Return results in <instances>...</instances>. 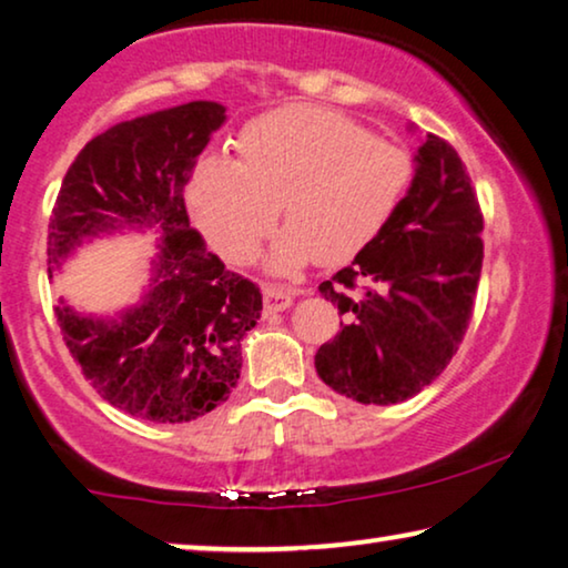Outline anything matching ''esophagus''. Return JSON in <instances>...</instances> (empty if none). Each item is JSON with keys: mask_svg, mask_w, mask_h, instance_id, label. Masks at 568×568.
<instances>
[{"mask_svg": "<svg viewBox=\"0 0 568 568\" xmlns=\"http://www.w3.org/2000/svg\"><path fill=\"white\" fill-rule=\"evenodd\" d=\"M292 300H294V292L290 290V286H284V284L263 286V302H266L268 313H282V310L292 305Z\"/></svg>", "mask_w": 568, "mask_h": 568, "instance_id": "obj_1", "label": "esophagus"}]
</instances>
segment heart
Instances as JSON below:
<instances>
[{
	"label": "heart",
	"instance_id": "heart-1",
	"mask_svg": "<svg viewBox=\"0 0 568 568\" xmlns=\"http://www.w3.org/2000/svg\"><path fill=\"white\" fill-rule=\"evenodd\" d=\"M414 178L403 146L372 136L346 115L282 105L255 115L235 139V165L206 160L189 185V206L220 255L247 263L274 227L271 266L292 271L317 253L346 261L383 235Z\"/></svg>",
	"mask_w": 568,
	"mask_h": 568
}]
</instances>
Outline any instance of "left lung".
Listing matches in <instances>:
<instances>
[{
    "mask_svg": "<svg viewBox=\"0 0 568 568\" xmlns=\"http://www.w3.org/2000/svg\"><path fill=\"white\" fill-rule=\"evenodd\" d=\"M390 224L317 290L344 315L317 348L333 390L390 406L434 383L463 344L484 266V214L463 160L426 134Z\"/></svg>",
    "mask_w": 568,
    "mask_h": 568,
    "instance_id": "left-lung-1",
    "label": "left lung"
}]
</instances>
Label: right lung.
<instances>
[{
	"instance_id": "obj_1",
	"label": "right lung",
	"mask_w": 568,
	"mask_h": 568,
	"mask_svg": "<svg viewBox=\"0 0 568 568\" xmlns=\"http://www.w3.org/2000/svg\"><path fill=\"white\" fill-rule=\"evenodd\" d=\"M212 100L121 121L84 144L49 222V276L88 240L158 230L152 282L119 317L57 305L67 348L100 398L154 424H183L230 398L240 341L261 317V290L224 268L191 227L183 191L222 126Z\"/></svg>"
}]
</instances>
